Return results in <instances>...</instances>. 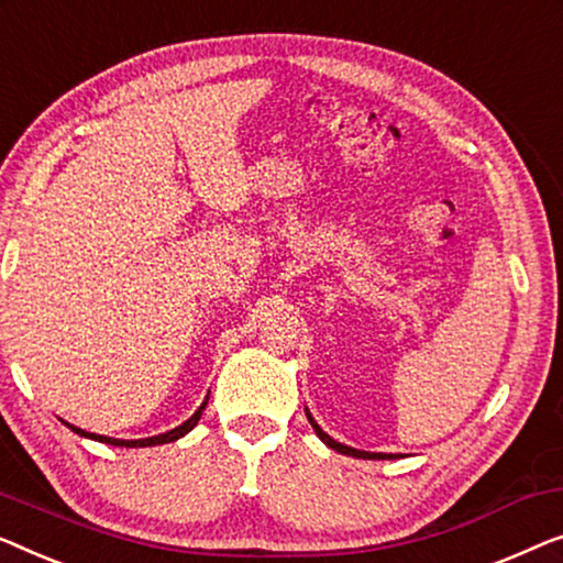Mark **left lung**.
I'll list each match as a JSON object with an SVG mask.
<instances>
[{"instance_id": "obj_1", "label": "left lung", "mask_w": 563, "mask_h": 563, "mask_svg": "<svg viewBox=\"0 0 563 563\" xmlns=\"http://www.w3.org/2000/svg\"><path fill=\"white\" fill-rule=\"evenodd\" d=\"M308 416V421H311V426H313V431H316V437H319L323 443H327L329 449H334V451H339V454H346V456H357V459H393V454H369V451H360V449H352V446H344V443H339V441H334L329 437V433H323L321 429H319V423L313 421L311 418V413H306Z\"/></svg>"}]
</instances>
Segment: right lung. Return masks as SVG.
Segmentation results:
<instances>
[{
	"mask_svg": "<svg viewBox=\"0 0 563 563\" xmlns=\"http://www.w3.org/2000/svg\"><path fill=\"white\" fill-rule=\"evenodd\" d=\"M209 400V398H206ZM203 408H206V402H201V408L196 410V413L188 418L186 423H180L178 429H173V431H168V433H161V437H153V439H137V441H120V439H107V437H97V433H86V431H81V429H76V426H70V429H74L76 433H81V437H89V439H97V441H104V443H114V446H126V449H137V446H155V443H170V441H176V439H180V437H186L188 431L194 429L196 423H199V418H201V413H203Z\"/></svg>",
	"mask_w": 563,
	"mask_h": 563,
	"instance_id": "right-lung-1",
	"label": "right lung"
}]
</instances>
